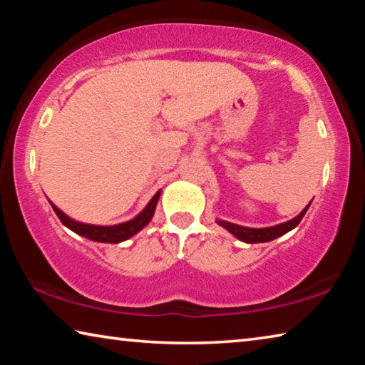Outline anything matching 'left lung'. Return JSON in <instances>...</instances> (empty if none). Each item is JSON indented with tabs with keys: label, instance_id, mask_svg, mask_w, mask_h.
<instances>
[{
	"label": "left lung",
	"instance_id": "left-lung-1",
	"mask_svg": "<svg viewBox=\"0 0 365 365\" xmlns=\"http://www.w3.org/2000/svg\"><path fill=\"white\" fill-rule=\"evenodd\" d=\"M312 202V201H311ZM311 202L302 209V211L293 217L292 220H287V222H282V224H277V225H272V227H264V228H252V227H243V225H238V224H232V222H227V220H222L217 219V224L220 227H224L227 232H230L235 238H238L240 242H245V243H267L272 242V240L282 237V235L288 233L289 230H293L294 227H298V224L301 222V219L304 217L306 211L311 206Z\"/></svg>",
	"mask_w": 365,
	"mask_h": 365
}]
</instances>
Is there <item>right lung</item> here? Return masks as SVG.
I'll use <instances>...</instances> for the list:
<instances>
[{
  "mask_svg": "<svg viewBox=\"0 0 365 365\" xmlns=\"http://www.w3.org/2000/svg\"><path fill=\"white\" fill-rule=\"evenodd\" d=\"M159 196H160V190L156 191V195L151 197V201L143 207V211H140V214L135 215V217L130 220L122 222V224H115V225L83 224V222L71 219L69 215L61 211L58 206H54L51 201H49V205H51L53 211L56 212L59 220L63 222V225H66L73 233L80 235V237H85L96 243H122L125 242V240L135 237V235H137L140 230H143V228L150 224L154 215V211H156Z\"/></svg>",
  "mask_w": 365,
  "mask_h": 365,
  "instance_id": "right-lung-1",
  "label": "right lung"
}]
</instances>
